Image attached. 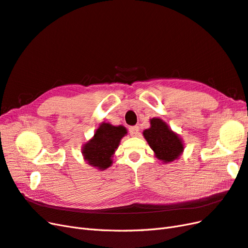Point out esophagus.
<instances>
[{
    "mask_svg": "<svg viewBox=\"0 0 248 248\" xmlns=\"http://www.w3.org/2000/svg\"><path fill=\"white\" fill-rule=\"evenodd\" d=\"M129 132L132 136H138L139 135V126L134 125L129 128Z\"/></svg>",
    "mask_w": 248,
    "mask_h": 248,
    "instance_id": "obj_1",
    "label": "esophagus"
}]
</instances>
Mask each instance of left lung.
I'll return each instance as SVG.
<instances>
[{"instance_id": "8db88e82", "label": "left lung", "mask_w": 248, "mask_h": 248, "mask_svg": "<svg viewBox=\"0 0 248 248\" xmlns=\"http://www.w3.org/2000/svg\"><path fill=\"white\" fill-rule=\"evenodd\" d=\"M143 136L155 157L165 163L178 159L183 153L182 140L160 118L151 119V128L143 132Z\"/></svg>"}]
</instances>
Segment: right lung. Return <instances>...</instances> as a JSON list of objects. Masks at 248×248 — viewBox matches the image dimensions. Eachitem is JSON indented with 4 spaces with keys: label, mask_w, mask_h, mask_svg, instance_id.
Segmentation results:
<instances>
[{
    "label": "right lung",
    "mask_w": 248,
    "mask_h": 248,
    "mask_svg": "<svg viewBox=\"0 0 248 248\" xmlns=\"http://www.w3.org/2000/svg\"><path fill=\"white\" fill-rule=\"evenodd\" d=\"M126 134L123 125L114 126L110 124H102L94 134V137L84 145L83 155L89 165L98 169H106L112 164L111 157L118 144Z\"/></svg>",
    "instance_id": "add662e5"
}]
</instances>
